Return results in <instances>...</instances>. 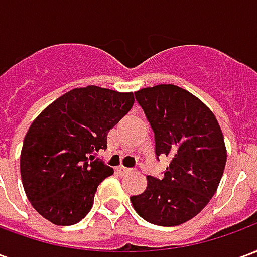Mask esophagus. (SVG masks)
I'll list each match as a JSON object with an SVG mask.
<instances>
[{
	"instance_id": "34e87169",
	"label": "esophagus",
	"mask_w": 257,
	"mask_h": 257,
	"mask_svg": "<svg viewBox=\"0 0 257 257\" xmlns=\"http://www.w3.org/2000/svg\"><path fill=\"white\" fill-rule=\"evenodd\" d=\"M115 171H117V173H119V175H126V173L132 172V169H128V168L125 167H117L115 168Z\"/></svg>"
}]
</instances>
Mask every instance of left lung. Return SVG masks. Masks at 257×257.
Listing matches in <instances>:
<instances>
[{"instance_id":"left-lung-1","label":"left lung","mask_w":257,"mask_h":257,"mask_svg":"<svg viewBox=\"0 0 257 257\" xmlns=\"http://www.w3.org/2000/svg\"><path fill=\"white\" fill-rule=\"evenodd\" d=\"M156 135V154L167 156L164 178L147 176V187L131 202L140 217L172 227L197 216L219 187L227 161L224 136L204 101L178 85L135 92Z\"/></svg>"}]
</instances>
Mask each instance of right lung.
I'll use <instances>...</instances> for the list:
<instances>
[{
    "label": "right lung",
    "mask_w": 257,
    "mask_h": 257,
    "mask_svg": "<svg viewBox=\"0 0 257 257\" xmlns=\"http://www.w3.org/2000/svg\"><path fill=\"white\" fill-rule=\"evenodd\" d=\"M134 92L88 85L52 101L33 121L20 153V176L33 208L56 226L89 213L101 180L114 169L95 160L107 134L132 108Z\"/></svg>",
    "instance_id": "1"
}]
</instances>
